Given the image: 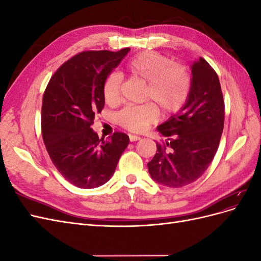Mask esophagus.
Wrapping results in <instances>:
<instances>
[{
  "label": "esophagus",
  "mask_w": 261,
  "mask_h": 261,
  "mask_svg": "<svg viewBox=\"0 0 261 261\" xmlns=\"http://www.w3.org/2000/svg\"><path fill=\"white\" fill-rule=\"evenodd\" d=\"M140 139V137L139 136H136V135H129V140L132 141H137V140H139Z\"/></svg>",
  "instance_id": "1"
}]
</instances>
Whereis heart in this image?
I'll list each match as a JSON object with an SVG mask.
<instances>
[{
  "label": "heart",
  "instance_id": "b5f03b06",
  "mask_svg": "<svg viewBox=\"0 0 261 261\" xmlns=\"http://www.w3.org/2000/svg\"><path fill=\"white\" fill-rule=\"evenodd\" d=\"M125 69L132 77L146 84L144 100L153 103L128 106L118 113L117 120L124 128L139 133L145 130L158 117V109L167 115L175 113L183 107L191 89V74L186 66L171 63L164 55L147 51L130 59ZM121 78L112 73L103 87V96L108 103H116L120 99Z\"/></svg>",
  "mask_w": 261,
  "mask_h": 261
}]
</instances>
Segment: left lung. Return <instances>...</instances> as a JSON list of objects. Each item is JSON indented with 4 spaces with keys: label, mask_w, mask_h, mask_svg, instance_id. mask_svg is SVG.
Here are the masks:
<instances>
[{
    "label": "left lung",
    "mask_w": 261,
    "mask_h": 261,
    "mask_svg": "<svg viewBox=\"0 0 261 261\" xmlns=\"http://www.w3.org/2000/svg\"><path fill=\"white\" fill-rule=\"evenodd\" d=\"M191 89L184 106L156 129L167 137L156 144L149 174L163 186L178 188L198 179L215 158L224 126L219 77L202 58L191 65Z\"/></svg>",
    "instance_id": "obj_1"
}]
</instances>
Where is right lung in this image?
I'll return each mask as SVG.
<instances>
[{"label":"right lung","mask_w":261,"mask_h":261,"mask_svg":"<svg viewBox=\"0 0 261 261\" xmlns=\"http://www.w3.org/2000/svg\"><path fill=\"white\" fill-rule=\"evenodd\" d=\"M129 48L117 52L86 51L52 76L42 99V137L53 164L80 188H96L112 177L129 143L124 133L99 138L91 124L105 108L103 87Z\"/></svg>","instance_id":"add662e5"}]
</instances>
